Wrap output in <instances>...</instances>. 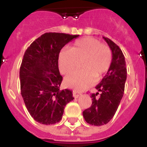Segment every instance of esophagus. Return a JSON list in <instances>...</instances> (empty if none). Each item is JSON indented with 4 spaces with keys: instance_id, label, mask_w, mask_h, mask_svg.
<instances>
[{
    "instance_id": "34e87169",
    "label": "esophagus",
    "mask_w": 147,
    "mask_h": 147,
    "mask_svg": "<svg viewBox=\"0 0 147 147\" xmlns=\"http://www.w3.org/2000/svg\"><path fill=\"white\" fill-rule=\"evenodd\" d=\"M72 94H73V97L75 98H78V97L80 96V93H78V92H76V91H73V92H72Z\"/></svg>"
}]
</instances>
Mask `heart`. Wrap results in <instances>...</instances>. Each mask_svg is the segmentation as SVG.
Wrapping results in <instances>:
<instances>
[{
	"label": "heart",
	"mask_w": 147,
	"mask_h": 147,
	"mask_svg": "<svg viewBox=\"0 0 147 147\" xmlns=\"http://www.w3.org/2000/svg\"><path fill=\"white\" fill-rule=\"evenodd\" d=\"M82 70L75 71L65 78V85L76 90H82L109 70L112 53L109 47L92 37H85L74 42L70 49H63L59 54L58 64L60 71L71 73L81 62Z\"/></svg>",
	"instance_id": "obj_1"
}]
</instances>
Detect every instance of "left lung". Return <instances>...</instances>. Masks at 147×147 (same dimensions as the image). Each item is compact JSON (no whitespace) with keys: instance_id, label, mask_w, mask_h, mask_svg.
Listing matches in <instances>:
<instances>
[{"instance_id":"obj_1","label":"left lung","mask_w":147,"mask_h":147,"mask_svg":"<svg viewBox=\"0 0 147 147\" xmlns=\"http://www.w3.org/2000/svg\"><path fill=\"white\" fill-rule=\"evenodd\" d=\"M103 38L111 49V65L95 87L98 92L91 94L92 106L83 111L85 121L94 126L105 125L113 118L123 98L127 80L125 58L122 51L112 40L105 36Z\"/></svg>"}]
</instances>
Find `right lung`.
Masks as SVG:
<instances>
[{"mask_svg": "<svg viewBox=\"0 0 147 147\" xmlns=\"http://www.w3.org/2000/svg\"><path fill=\"white\" fill-rule=\"evenodd\" d=\"M78 36L46 33L24 53L20 69L21 95L29 113L40 123L59 122L65 105L74 99L71 90H59L62 76L58 57L62 47Z\"/></svg>", "mask_w": 147, "mask_h": 147, "instance_id": "right-lung-1", "label": "right lung"}]
</instances>
